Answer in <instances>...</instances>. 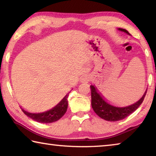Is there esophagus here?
<instances>
[{
    "mask_svg": "<svg viewBox=\"0 0 156 156\" xmlns=\"http://www.w3.org/2000/svg\"><path fill=\"white\" fill-rule=\"evenodd\" d=\"M89 80H90V77H89L88 75H85V76H84L83 78H82L81 82H82V83H88Z\"/></svg>",
    "mask_w": 156,
    "mask_h": 156,
    "instance_id": "34e87169",
    "label": "esophagus"
}]
</instances>
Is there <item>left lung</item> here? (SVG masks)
<instances>
[{
	"instance_id": "1",
	"label": "left lung",
	"mask_w": 156,
	"mask_h": 156,
	"mask_svg": "<svg viewBox=\"0 0 156 156\" xmlns=\"http://www.w3.org/2000/svg\"><path fill=\"white\" fill-rule=\"evenodd\" d=\"M118 30L130 35L128 31H126L125 29L119 28ZM90 87L91 93V106L95 113L100 118L105 120L111 121V122L122 120L135 112L140 105L142 103L145 95L147 94L146 91L144 92L143 96L136 103L129 105V106L118 107L111 105L107 101H105L102 95L98 92L97 89L94 85H91Z\"/></svg>"
}]
</instances>
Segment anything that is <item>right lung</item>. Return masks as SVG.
I'll return each instance as SVG.
<instances>
[{"label":"right lung","instance_id":"add662e5","mask_svg":"<svg viewBox=\"0 0 156 156\" xmlns=\"http://www.w3.org/2000/svg\"><path fill=\"white\" fill-rule=\"evenodd\" d=\"M68 96L69 94H67L63 98L62 100L56 107H54L51 109L43 113H30L23 109V108L20 107V109H22L23 112L26 115H27L28 117H30L34 120L41 123H51L60 119L65 115L66 112H67L68 106Z\"/></svg>","mask_w":156,"mask_h":156}]
</instances>
